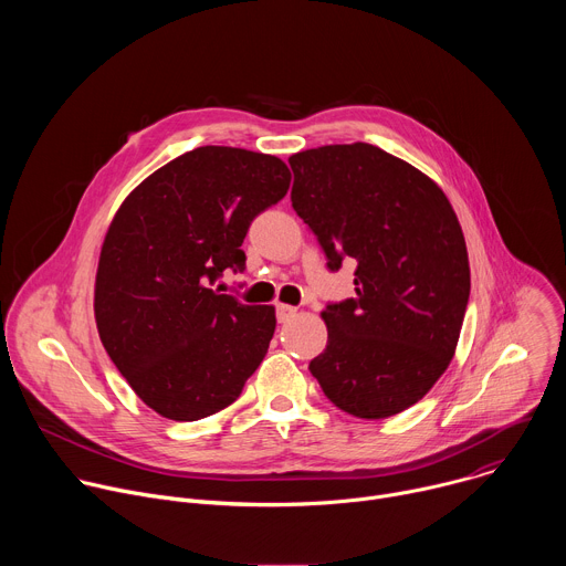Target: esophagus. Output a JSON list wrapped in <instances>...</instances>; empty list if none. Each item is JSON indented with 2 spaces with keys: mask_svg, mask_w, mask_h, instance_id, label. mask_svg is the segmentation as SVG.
<instances>
[{
  "mask_svg": "<svg viewBox=\"0 0 566 566\" xmlns=\"http://www.w3.org/2000/svg\"><path fill=\"white\" fill-rule=\"evenodd\" d=\"M297 315V306H291V304H277V319L280 322H289V319H293Z\"/></svg>",
  "mask_w": 566,
  "mask_h": 566,
  "instance_id": "obj_1",
  "label": "esophagus"
}]
</instances>
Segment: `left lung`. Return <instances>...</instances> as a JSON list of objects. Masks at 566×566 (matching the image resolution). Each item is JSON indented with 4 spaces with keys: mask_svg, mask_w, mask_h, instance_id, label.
<instances>
[{
    "mask_svg": "<svg viewBox=\"0 0 566 566\" xmlns=\"http://www.w3.org/2000/svg\"><path fill=\"white\" fill-rule=\"evenodd\" d=\"M293 210L338 271L352 258L356 297L322 311L327 349L308 369L347 415L387 419L419 402L448 369L470 295L461 223L443 190L369 143L289 158Z\"/></svg>",
    "mask_w": 566,
    "mask_h": 566,
    "instance_id": "1",
    "label": "left lung"
}]
</instances>
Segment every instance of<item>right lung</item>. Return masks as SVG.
<instances>
[{
    "instance_id": "1",
    "label": "right lung",
    "mask_w": 566,
    "mask_h": 566,
    "mask_svg": "<svg viewBox=\"0 0 566 566\" xmlns=\"http://www.w3.org/2000/svg\"><path fill=\"white\" fill-rule=\"evenodd\" d=\"M289 186L277 156L206 145L151 172L116 210L96 271V327L156 415H217L264 360L275 306L244 304L212 284L228 266L244 269L251 221Z\"/></svg>"
}]
</instances>
